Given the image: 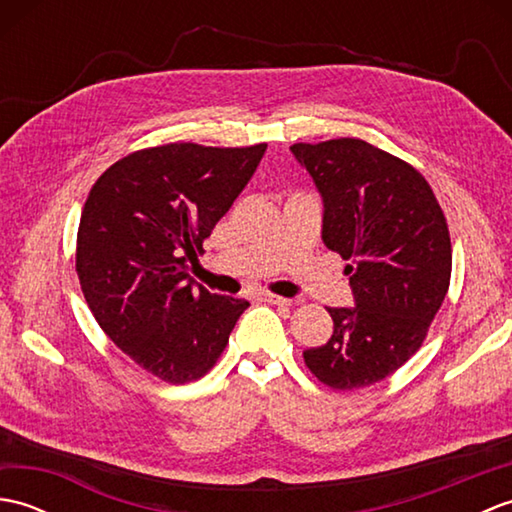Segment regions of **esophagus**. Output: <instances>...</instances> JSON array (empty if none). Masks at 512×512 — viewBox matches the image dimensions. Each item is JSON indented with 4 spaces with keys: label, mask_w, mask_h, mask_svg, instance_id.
<instances>
[{
    "label": "esophagus",
    "mask_w": 512,
    "mask_h": 512,
    "mask_svg": "<svg viewBox=\"0 0 512 512\" xmlns=\"http://www.w3.org/2000/svg\"><path fill=\"white\" fill-rule=\"evenodd\" d=\"M262 299H264V301H268V303H273V306H290V303H292V299L273 295V292H264Z\"/></svg>",
    "instance_id": "obj_1"
}]
</instances>
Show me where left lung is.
<instances>
[{"instance_id":"left-lung-1","label":"left lung","mask_w":512,"mask_h":512,"mask_svg":"<svg viewBox=\"0 0 512 512\" xmlns=\"http://www.w3.org/2000/svg\"><path fill=\"white\" fill-rule=\"evenodd\" d=\"M290 151L321 193V239L350 262L354 297L350 308H328L330 341L303 358L332 389L374 385L418 352L447 297V220L416 169L365 140L297 143Z\"/></svg>"}]
</instances>
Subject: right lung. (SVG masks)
Masks as SVG:
<instances>
[{
  "label": "right lung",
  "instance_id": "obj_1",
  "mask_svg": "<svg viewBox=\"0 0 512 512\" xmlns=\"http://www.w3.org/2000/svg\"><path fill=\"white\" fill-rule=\"evenodd\" d=\"M253 147L171 143L121 158L96 180L76 235V273L103 332L149 374L182 385L224 352L246 299L184 273L264 158Z\"/></svg>",
  "mask_w": 512,
  "mask_h": 512
}]
</instances>
